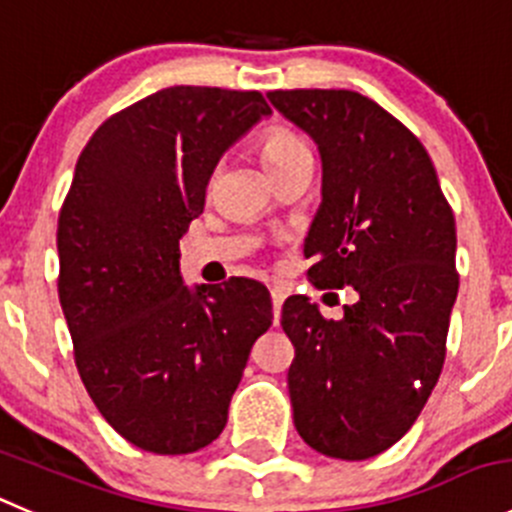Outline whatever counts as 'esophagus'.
I'll return each instance as SVG.
<instances>
[{"instance_id":"1","label":"esophagus","mask_w":512,"mask_h":512,"mask_svg":"<svg viewBox=\"0 0 512 512\" xmlns=\"http://www.w3.org/2000/svg\"><path fill=\"white\" fill-rule=\"evenodd\" d=\"M284 299H286L284 286H271V304H274V319H276V321H279L281 304H284Z\"/></svg>"}]
</instances>
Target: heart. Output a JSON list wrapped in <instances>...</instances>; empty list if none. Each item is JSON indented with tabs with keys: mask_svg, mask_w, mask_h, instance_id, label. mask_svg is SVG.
Masks as SVG:
<instances>
[{
	"mask_svg": "<svg viewBox=\"0 0 512 512\" xmlns=\"http://www.w3.org/2000/svg\"><path fill=\"white\" fill-rule=\"evenodd\" d=\"M301 150H306V143L289 128H269L261 135V155L269 168H279Z\"/></svg>",
	"mask_w": 512,
	"mask_h": 512,
	"instance_id": "obj_1",
	"label": "heart"
}]
</instances>
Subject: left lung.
I'll list each match as a JSON object with an SVG mask.
<instances>
[{
	"label": "left lung",
	"mask_w": 512,
	"mask_h": 512,
	"mask_svg": "<svg viewBox=\"0 0 512 512\" xmlns=\"http://www.w3.org/2000/svg\"><path fill=\"white\" fill-rule=\"evenodd\" d=\"M266 97L314 138L324 165L306 276L359 294L339 321L306 296L284 301L294 425L321 455L367 460L415 425L440 379L460 284L455 216L425 145L374 100L352 90Z\"/></svg>",
	"instance_id": "1"
}]
</instances>
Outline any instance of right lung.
<instances>
[{
	"instance_id": "right-lung-1",
	"label": "right lung",
	"mask_w": 512,
	"mask_h": 512,
	"mask_svg": "<svg viewBox=\"0 0 512 512\" xmlns=\"http://www.w3.org/2000/svg\"><path fill=\"white\" fill-rule=\"evenodd\" d=\"M269 113L256 90L168 87L107 118L77 158L57 221V291L87 394L140 450L211 445L274 321L259 281L191 291L178 269L213 168Z\"/></svg>"
}]
</instances>
